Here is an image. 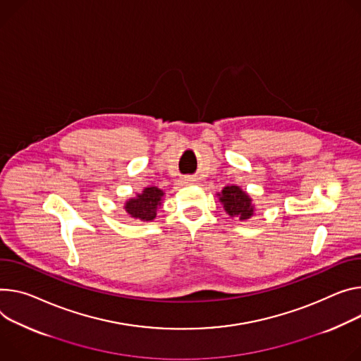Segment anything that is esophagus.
Returning <instances> with one entry per match:
<instances>
[{
  "label": "esophagus",
  "instance_id": "obj_1",
  "mask_svg": "<svg viewBox=\"0 0 361 361\" xmlns=\"http://www.w3.org/2000/svg\"><path fill=\"white\" fill-rule=\"evenodd\" d=\"M195 180L192 178V177H183L181 180H180V183L181 184H191V183H194Z\"/></svg>",
  "mask_w": 361,
  "mask_h": 361
}]
</instances>
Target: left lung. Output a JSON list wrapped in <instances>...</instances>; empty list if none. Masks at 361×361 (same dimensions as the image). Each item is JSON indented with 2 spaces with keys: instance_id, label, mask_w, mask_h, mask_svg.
<instances>
[{
  "instance_id": "obj_1",
  "label": "left lung",
  "mask_w": 361,
  "mask_h": 361,
  "mask_svg": "<svg viewBox=\"0 0 361 361\" xmlns=\"http://www.w3.org/2000/svg\"><path fill=\"white\" fill-rule=\"evenodd\" d=\"M216 195L224 212L231 217H238L243 221L253 217L256 212L252 197L239 185H226Z\"/></svg>"
}]
</instances>
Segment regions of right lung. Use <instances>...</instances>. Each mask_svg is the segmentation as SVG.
Segmentation results:
<instances>
[{
  "instance_id": "right-lung-1",
  "label": "right lung",
  "mask_w": 361,
  "mask_h": 361,
  "mask_svg": "<svg viewBox=\"0 0 361 361\" xmlns=\"http://www.w3.org/2000/svg\"><path fill=\"white\" fill-rule=\"evenodd\" d=\"M164 192L161 188L149 185L138 192L135 197H130L125 202V213L138 221H152L157 216V210L162 206Z\"/></svg>"
}]
</instances>
